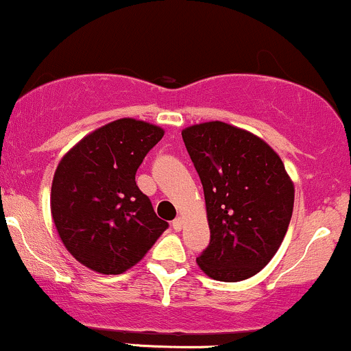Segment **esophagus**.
Instances as JSON below:
<instances>
[{
    "label": "esophagus",
    "mask_w": 351,
    "mask_h": 351,
    "mask_svg": "<svg viewBox=\"0 0 351 351\" xmlns=\"http://www.w3.org/2000/svg\"><path fill=\"white\" fill-rule=\"evenodd\" d=\"M182 226H184V222H182V219H180V217H177L174 222H172V228H174L176 232H179L180 228H182Z\"/></svg>",
    "instance_id": "1"
}]
</instances>
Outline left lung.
<instances>
[{
    "instance_id": "obj_1",
    "label": "left lung",
    "mask_w": 351,
    "mask_h": 351,
    "mask_svg": "<svg viewBox=\"0 0 351 351\" xmlns=\"http://www.w3.org/2000/svg\"><path fill=\"white\" fill-rule=\"evenodd\" d=\"M182 139L202 182L210 228L197 263L214 280H245L270 262L285 237L292 180L269 144L230 124L191 125Z\"/></svg>"
}]
</instances>
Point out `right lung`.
I'll return each mask as SVG.
<instances>
[{
	"label": "right lung",
	"mask_w": 351,
	"mask_h": 351,
	"mask_svg": "<svg viewBox=\"0 0 351 351\" xmlns=\"http://www.w3.org/2000/svg\"><path fill=\"white\" fill-rule=\"evenodd\" d=\"M164 131L119 119L86 136L62 157L51 187L58 234L77 262L104 275L136 265L169 227L136 184Z\"/></svg>",
	"instance_id": "obj_1"
}]
</instances>
